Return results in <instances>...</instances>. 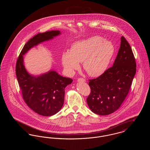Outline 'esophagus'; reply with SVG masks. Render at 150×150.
Listing matches in <instances>:
<instances>
[{"mask_svg": "<svg viewBox=\"0 0 150 150\" xmlns=\"http://www.w3.org/2000/svg\"><path fill=\"white\" fill-rule=\"evenodd\" d=\"M78 81H83V82H85V81H86V80L84 78H79L78 79Z\"/></svg>", "mask_w": 150, "mask_h": 150, "instance_id": "34e87169", "label": "esophagus"}]
</instances>
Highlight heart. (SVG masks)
<instances>
[{
  "label": "heart",
  "mask_w": 150,
  "mask_h": 150,
  "mask_svg": "<svg viewBox=\"0 0 150 150\" xmlns=\"http://www.w3.org/2000/svg\"><path fill=\"white\" fill-rule=\"evenodd\" d=\"M114 52V46L111 42L94 36L74 43L70 52L62 53V64L66 71L72 74L79 68V62H83L86 73L97 77L106 71Z\"/></svg>",
  "instance_id": "obj_1"
}]
</instances>
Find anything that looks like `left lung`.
Here are the masks:
<instances>
[{"label": "left lung", "mask_w": 150, "mask_h": 150, "mask_svg": "<svg viewBox=\"0 0 150 150\" xmlns=\"http://www.w3.org/2000/svg\"><path fill=\"white\" fill-rule=\"evenodd\" d=\"M136 72L133 51L125 38L121 36L113 66L99 77L89 80L91 91L86 101L91 111L107 115L117 110L128 94Z\"/></svg>", "instance_id": "left-lung-1"}]
</instances>
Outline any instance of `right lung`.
Returning <instances> with one entry per match:
<instances>
[{"instance_id":"obj_1","label":"right lung","mask_w":150,"mask_h":150,"mask_svg":"<svg viewBox=\"0 0 150 150\" xmlns=\"http://www.w3.org/2000/svg\"><path fill=\"white\" fill-rule=\"evenodd\" d=\"M59 34V30H52L34 36L24 45L16 65V74L23 100L31 109L44 116L56 114L61 109L64 103V88L72 80L53 70L34 76L26 71L23 55L34 46Z\"/></svg>"}]
</instances>
